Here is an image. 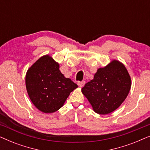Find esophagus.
I'll use <instances>...</instances> for the list:
<instances>
[{"label": "esophagus", "mask_w": 150, "mask_h": 150, "mask_svg": "<svg viewBox=\"0 0 150 150\" xmlns=\"http://www.w3.org/2000/svg\"><path fill=\"white\" fill-rule=\"evenodd\" d=\"M85 81H84L78 82V85H79L80 87H83V86L85 85Z\"/></svg>", "instance_id": "1"}]
</instances>
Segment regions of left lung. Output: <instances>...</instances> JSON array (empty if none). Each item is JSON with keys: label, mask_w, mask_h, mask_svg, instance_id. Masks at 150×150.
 I'll use <instances>...</instances> for the list:
<instances>
[{"label": "left lung", "mask_w": 150, "mask_h": 150, "mask_svg": "<svg viewBox=\"0 0 150 150\" xmlns=\"http://www.w3.org/2000/svg\"><path fill=\"white\" fill-rule=\"evenodd\" d=\"M131 87L130 75L120 61H112L100 68L91 81L85 84L82 92L94 111L106 115L117 109L128 95Z\"/></svg>", "instance_id": "obj_1"}]
</instances>
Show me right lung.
I'll return each instance as SVG.
<instances>
[{
  "label": "right lung",
  "mask_w": 150,
  "mask_h": 150,
  "mask_svg": "<svg viewBox=\"0 0 150 150\" xmlns=\"http://www.w3.org/2000/svg\"><path fill=\"white\" fill-rule=\"evenodd\" d=\"M26 87L33 103L42 112L50 113L62 107L73 90L78 87L59 70V65L48 55L41 57L28 69Z\"/></svg>",
  "instance_id": "add662e5"
}]
</instances>
